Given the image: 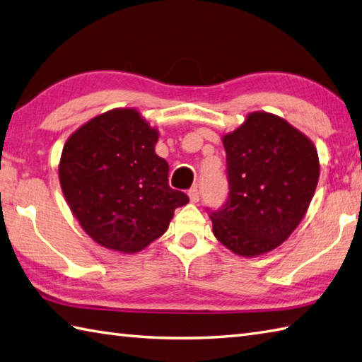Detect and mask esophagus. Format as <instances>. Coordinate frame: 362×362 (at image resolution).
<instances>
[{
	"label": "esophagus",
	"instance_id": "1",
	"mask_svg": "<svg viewBox=\"0 0 362 362\" xmlns=\"http://www.w3.org/2000/svg\"><path fill=\"white\" fill-rule=\"evenodd\" d=\"M188 197H189L191 202L196 204V202H199V197H201V191H199L196 187L191 188V189L188 191Z\"/></svg>",
	"mask_w": 362,
	"mask_h": 362
}]
</instances>
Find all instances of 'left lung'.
Returning a JSON list of instances; mask_svg holds the SVG:
<instances>
[{"instance_id": "1", "label": "left lung", "mask_w": 362, "mask_h": 362, "mask_svg": "<svg viewBox=\"0 0 362 362\" xmlns=\"http://www.w3.org/2000/svg\"><path fill=\"white\" fill-rule=\"evenodd\" d=\"M228 201L211 213L213 235L240 257L279 247L303 219L316 191L320 165L314 143L286 119L252 112L222 135Z\"/></svg>"}]
</instances>
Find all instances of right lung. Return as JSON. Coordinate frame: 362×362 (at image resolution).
Wrapping results in <instances>:
<instances>
[{
    "mask_svg": "<svg viewBox=\"0 0 362 362\" xmlns=\"http://www.w3.org/2000/svg\"><path fill=\"white\" fill-rule=\"evenodd\" d=\"M158 130L132 107L91 118L68 136L59 163L66 204L91 240L134 253L163 235L188 196L168 183Z\"/></svg>",
    "mask_w": 362,
    "mask_h": 362,
    "instance_id": "add662e5",
    "label": "right lung"
}]
</instances>
